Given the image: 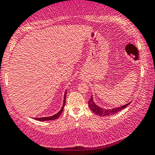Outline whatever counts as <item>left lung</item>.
Wrapping results in <instances>:
<instances>
[{
  "label": "left lung",
  "mask_w": 155,
  "mask_h": 155,
  "mask_svg": "<svg viewBox=\"0 0 155 155\" xmlns=\"http://www.w3.org/2000/svg\"><path fill=\"white\" fill-rule=\"evenodd\" d=\"M130 102H130L129 103L126 104V105L121 106V107H116V108L105 109V108H102V107H99L98 105H97L96 104L94 103V100H93V97H92V95H91V98H90L89 101H88V106H89L90 110L93 111L94 114H96L99 116H106L114 115V114H116L117 112H119L120 110H121L122 109H124L126 107H127V106L130 104Z\"/></svg>",
  "instance_id": "1"
}]
</instances>
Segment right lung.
I'll return each instance as SVG.
<instances>
[{
	"mask_svg": "<svg viewBox=\"0 0 155 155\" xmlns=\"http://www.w3.org/2000/svg\"><path fill=\"white\" fill-rule=\"evenodd\" d=\"M66 95H67V91H66L65 94H64V103H63V106H62L61 109L60 110L58 111V113H57L56 114H55V115L52 116H49V117H41V118H36V120H37V121H50V120H55L56 119H58L59 116H61V114L62 111L64 110V105H65V102H66Z\"/></svg>",
	"mask_w": 155,
	"mask_h": 155,
	"instance_id": "right-lung-1",
	"label": "right lung"
}]
</instances>
